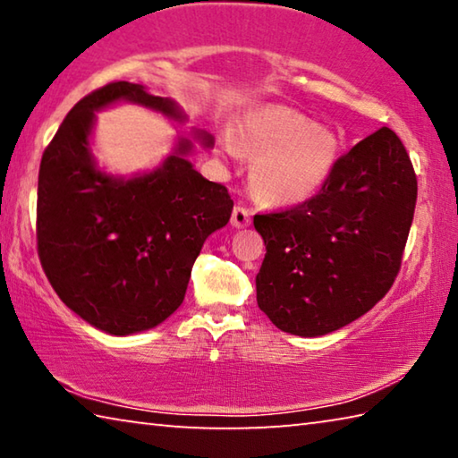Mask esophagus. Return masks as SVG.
Masks as SVG:
<instances>
[{
	"instance_id": "1",
	"label": "esophagus",
	"mask_w": 458,
	"mask_h": 458,
	"mask_svg": "<svg viewBox=\"0 0 458 458\" xmlns=\"http://www.w3.org/2000/svg\"><path fill=\"white\" fill-rule=\"evenodd\" d=\"M230 222H232V226H234V228L250 226V222H252L250 212H248L244 206H236L234 210H232V220Z\"/></svg>"
}]
</instances>
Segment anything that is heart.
I'll return each instance as SVG.
<instances>
[{
  "instance_id": "1",
  "label": "heart",
  "mask_w": 458,
  "mask_h": 458,
  "mask_svg": "<svg viewBox=\"0 0 458 458\" xmlns=\"http://www.w3.org/2000/svg\"><path fill=\"white\" fill-rule=\"evenodd\" d=\"M230 155L240 147L257 159L252 190L268 206H294L319 191L335 169L341 139L335 131L317 125L289 106L254 108L240 123L238 141L224 137Z\"/></svg>"
}]
</instances>
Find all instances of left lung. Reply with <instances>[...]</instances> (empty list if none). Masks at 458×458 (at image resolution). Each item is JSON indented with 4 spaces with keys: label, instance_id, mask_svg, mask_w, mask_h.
Returning <instances> with one entry per match:
<instances>
[{
    "label": "left lung",
    "instance_id": "left-lung-1",
    "mask_svg": "<svg viewBox=\"0 0 458 458\" xmlns=\"http://www.w3.org/2000/svg\"><path fill=\"white\" fill-rule=\"evenodd\" d=\"M416 193L406 147L382 127L341 155L317 196L254 216L267 246L257 275L260 311L301 337L368 313L396 281Z\"/></svg>",
    "mask_w": 458,
    "mask_h": 458
}]
</instances>
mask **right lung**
I'll list each match as a JSON object with an SVG mask.
<instances>
[{"instance_id": "add662e5", "label": "right lung", "mask_w": 458, "mask_h": 458, "mask_svg": "<svg viewBox=\"0 0 458 458\" xmlns=\"http://www.w3.org/2000/svg\"><path fill=\"white\" fill-rule=\"evenodd\" d=\"M117 100L185 119L174 100L125 81L79 100L42 155L36 238L62 303L92 327L131 335L183 303L193 262L206 238L226 226L234 201L226 185L193 169L190 139L149 174L123 180L100 172L90 153L95 111ZM199 137L212 147L210 135Z\"/></svg>"}]
</instances>
